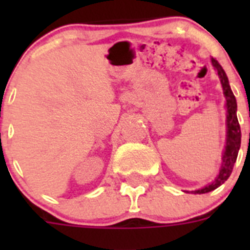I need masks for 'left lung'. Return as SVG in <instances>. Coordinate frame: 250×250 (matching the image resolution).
Masks as SVG:
<instances>
[{"instance_id": "1", "label": "left lung", "mask_w": 250, "mask_h": 250, "mask_svg": "<svg viewBox=\"0 0 250 250\" xmlns=\"http://www.w3.org/2000/svg\"><path fill=\"white\" fill-rule=\"evenodd\" d=\"M211 63L215 67L216 72L220 77V83L223 86L225 99H227V146H225L224 155H223V164L222 169L219 171V175L216 176L211 184L207 185L199 190L191 191L193 194H205L214 190L218 187L225 183V180L230 176L233 171L234 164L237 161L238 151L240 147V140H242V132H240V125L238 123L237 118V100L229 86L228 77L227 74L220 66V63L215 59H211Z\"/></svg>"}]
</instances>
